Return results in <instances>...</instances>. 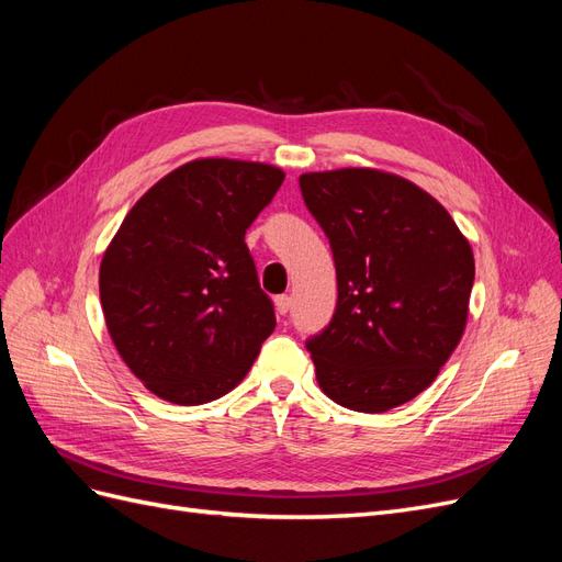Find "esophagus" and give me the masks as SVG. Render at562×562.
I'll list each match as a JSON object with an SVG mask.
<instances>
[{"mask_svg":"<svg viewBox=\"0 0 562 562\" xmlns=\"http://www.w3.org/2000/svg\"><path fill=\"white\" fill-rule=\"evenodd\" d=\"M291 304H293V300L288 297V295H279V297H274V310H277V314H279V316H285L288 312H291Z\"/></svg>","mask_w":562,"mask_h":562,"instance_id":"34e87169","label":"esophagus"}]
</instances>
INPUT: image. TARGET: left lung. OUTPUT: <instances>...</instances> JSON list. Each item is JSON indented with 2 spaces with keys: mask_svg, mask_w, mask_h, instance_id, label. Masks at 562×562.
I'll list each match as a JSON object with an SVG mask.
<instances>
[{
  "mask_svg": "<svg viewBox=\"0 0 562 562\" xmlns=\"http://www.w3.org/2000/svg\"><path fill=\"white\" fill-rule=\"evenodd\" d=\"M300 190L337 271L333 321L307 342L318 386L356 413L413 401L467 328V236L422 187L378 168L304 173Z\"/></svg>",
  "mask_w": 562,
  "mask_h": 562,
  "instance_id": "1",
  "label": "left lung"
}]
</instances>
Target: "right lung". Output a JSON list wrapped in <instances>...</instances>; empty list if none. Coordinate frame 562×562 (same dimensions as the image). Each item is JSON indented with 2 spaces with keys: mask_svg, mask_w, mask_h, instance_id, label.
<instances>
[{
  "mask_svg": "<svg viewBox=\"0 0 562 562\" xmlns=\"http://www.w3.org/2000/svg\"><path fill=\"white\" fill-rule=\"evenodd\" d=\"M285 173L194 159L128 211L100 262L112 342L151 394L201 405L239 384L277 328L244 241Z\"/></svg>",
  "mask_w": 562,
  "mask_h": 562,
  "instance_id": "right-lung-1",
  "label": "right lung"
}]
</instances>
